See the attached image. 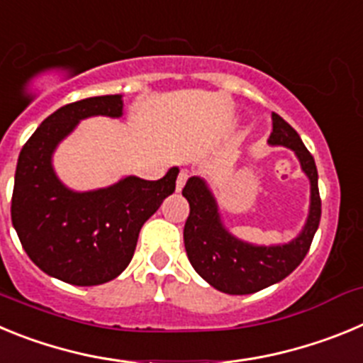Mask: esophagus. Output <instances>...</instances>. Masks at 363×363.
<instances>
[{
    "label": "esophagus",
    "instance_id": "1",
    "mask_svg": "<svg viewBox=\"0 0 363 363\" xmlns=\"http://www.w3.org/2000/svg\"><path fill=\"white\" fill-rule=\"evenodd\" d=\"M187 179H189V171L182 169L178 174V178H176V191H182V189H184V185L187 184Z\"/></svg>",
    "mask_w": 363,
    "mask_h": 363
}]
</instances>
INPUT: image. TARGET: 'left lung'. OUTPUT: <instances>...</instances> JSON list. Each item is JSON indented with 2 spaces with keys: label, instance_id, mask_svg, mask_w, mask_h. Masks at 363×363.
Masks as SVG:
<instances>
[{
  "label": "left lung",
  "instance_id": "1",
  "mask_svg": "<svg viewBox=\"0 0 363 363\" xmlns=\"http://www.w3.org/2000/svg\"><path fill=\"white\" fill-rule=\"evenodd\" d=\"M269 143L293 149L300 160L301 169L311 179L309 218L300 236L287 245L256 247L230 236L221 225L216 201L203 179L189 178L182 191L191 207L184 229L189 262L205 281H209L221 293L252 294L289 277L309 252L314 233L320 225L322 200L316 163L296 130L277 112H272V133Z\"/></svg>",
  "mask_w": 363,
  "mask_h": 363
}]
</instances>
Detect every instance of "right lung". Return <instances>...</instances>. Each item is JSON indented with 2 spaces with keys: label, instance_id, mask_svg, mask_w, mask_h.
Wrapping results in <instances>:
<instances>
[{
  "label": "right lung",
  "instance_id": "add662e5",
  "mask_svg": "<svg viewBox=\"0 0 363 363\" xmlns=\"http://www.w3.org/2000/svg\"><path fill=\"white\" fill-rule=\"evenodd\" d=\"M121 96H94L57 108L18 158L12 225L28 258L49 277L72 285L111 281L130 264L142 225L176 189L178 169L162 179L129 176L92 192H72L50 165L57 142L89 116H121Z\"/></svg>",
  "mask_w": 363,
  "mask_h": 363
}]
</instances>
